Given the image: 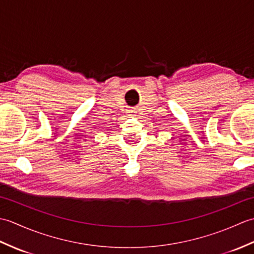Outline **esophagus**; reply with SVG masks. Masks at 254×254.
Segmentation results:
<instances>
[{
    "label": "esophagus",
    "instance_id": "34e87169",
    "mask_svg": "<svg viewBox=\"0 0 254 254\" xmlns=\"http://www.w3.org/2000/svg\"><path fill=\"white\" fill-rule=\"evenodd\" d=\"M135 113H136V111H135V110H132V109L127 111V115L131 116V117H132V116H135Z\"/></svg>",
    "mask_w": 254,
    "mask_h": 254
}]
</instances>
